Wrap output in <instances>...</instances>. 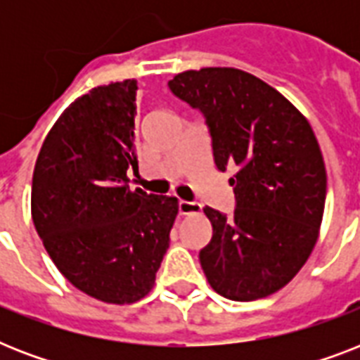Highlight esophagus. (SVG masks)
<instances>
[{
  "label": "esophagus",
  "instance_id": "1",
  "mask_svg": "<svg viewBox=\"0 0 360 360\" xmlns=\"http://www.w3.org/2000/svg\"><path fill=\"white\" fill-rule=\"evenodd\" d=\"M202 211V205L198 202H186V200H179V213L181 214H194Z\"/></svg>",
  "mask_w": 360,
  "mask_h": 360
}]
</instances>
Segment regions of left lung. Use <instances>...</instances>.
<instances>
[{"label":"left lung","mask_w":360,"mask_h":360,"mask_svg":"<svg viewBox=\"0 0 360 360\" xmlns=\"http://www.w3.org/2000/svg\"><path fill=\"white\" fill-rule=\"evenodd\" d=\"M169 91L203 115L214 166L233 168V217L205 207L213 237L200 250L209 284L231 301H256L290 282L323 219L327 172L307 117L274 87L228 67L186 70Z\"/></svg>","instance_id":"1"}]
</instances>
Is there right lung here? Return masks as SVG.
I'll return each instance as SVG.
<instances>
[{
  "label": "right lung",
  "instance_id": "obj_1",
  "mask_svg": "<svg viewBox=\"0 0 360 360\" xmlns=\"http://www.w3.org/2000/svg\"><path fill=\"white\" fill-rule=\"evenodd\" d=\"M136 80L95 87L56 121L37 157L31 217L70 284L112 304L151 291L179 205L130 191Z\"/></svg>",
  "mask_w": 360,
  "mask_h": 360
}]
</instances>
